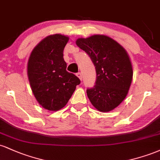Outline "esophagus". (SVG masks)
Wrapping results in <instances>:
<instances>
[{
    "mask_svg": "<svg viewBox=\"0 0 160 160\" xmlns=\"http://www.w3.org/2000/svg\"><path fill=\"white\" fill-rule=\"evenodd\" d=\"M77 76L78 77L79 79H80V80H82V74L81 72H79V73H78V74H77Z\"/></svg>",
    "mask_w": 160,
    "mask_h": 160,
    "instance_id": "esophagus-1",
    "label": "esophagus"
}]
</instances>
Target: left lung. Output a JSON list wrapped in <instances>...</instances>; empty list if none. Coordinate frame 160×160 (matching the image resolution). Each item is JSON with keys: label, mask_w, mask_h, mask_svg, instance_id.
Masks as SVG:
<instances>
[{"label": "left lung", "mask_w": 160, "mask_h": 160, "mask_svg": "<svg viewBox=\"0 0 160 160\" xmlns=\"http://www.w3.org/2000/svg\"><path fill=\"white\" fill-rule=\"evenodd\" d=\"M76 44L90 57L96 71L95 85L86 90L88 98L99 111H112L126 98L132 80L127 52L116 40L102 34L78 38Z\"/></svg>", "instance_id": "1"}]
</instances>
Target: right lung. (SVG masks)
I'll return each mask as SVG.
<instances>
[{"instance_id":"obj_1","label":"right lung","mask_w":160,"mask_h":160,"mask_svg":"<svg viewBox=\"0 0 160 160\" xmlns=\"http://www.w3.org/2000/svg\"><path fill=\"white\" fill-rule=\"evenodd\" d=\"M68 37L47 36L34 47L28 62V78L33 94L40 105L57 111L66 105L76 86L78 77L66 71L63 51Z\"/></svg>"}]
</instances>
